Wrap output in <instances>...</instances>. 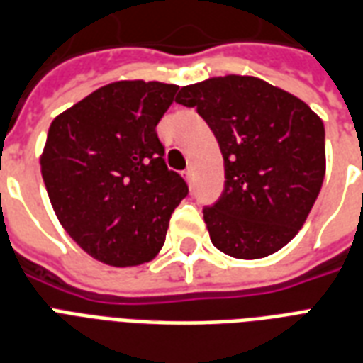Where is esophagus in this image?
<instances>
[{
	"label": "esophagus",
	"instance_id": "esophagus-1",
	"mask_svg": "<svg viewBox=\"0 0 363 363\" xmlns=\"http://www.w3.org/2000/svg\"><path fill=\"white\" fill-rule=\"evenodd\" d=\"M184 178H185V182H191V179H193V168H187V170H184Z\"/></svg>",
	"mask_w": 363,
	"mask_h": 363
}]
</instances>
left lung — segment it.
I'll return each instance as SVG.
<instances>
[{
	"label": "left lung",
	"instance_id": "1",
	"mask_svg": "<svg viewBox=\"0 0 363 363\" xmlns=\"http://www.w3.org/2000/svg\"><path fill=\"white\" fill-rule=\"evenodd\" d=\"M220 143L225 187L206 206L210 240L237 259L274 254L296 237L325 174L324 123L294 94L250 75L182 86Z\"/></svg>",
	"mask_w": 363,
	"mask_h": 363
}]
</instances>
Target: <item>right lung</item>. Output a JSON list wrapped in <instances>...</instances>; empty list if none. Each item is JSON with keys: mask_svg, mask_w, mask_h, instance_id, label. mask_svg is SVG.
<instances>
[{"mask_svg": "<svg viewBox=\"0 0 363 363\" xmlns=\"http://www.w3.org/2000/svg\"><path fill=\"white\" fill-rule=\"evenodd\" d=\"M178 89L115 81L50 123L39 159L45 187L62 227L94 259L134 267L161 252L189 193L155 130Z\"/></svg>", "mask_w": 363, "mask_h": 363, "instance_id": "1", "label": "right lung"}]
</instances>
